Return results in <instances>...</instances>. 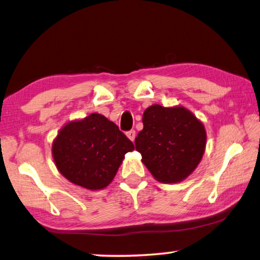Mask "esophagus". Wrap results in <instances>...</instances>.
I'll use <instances>...</instances> for the list:
<instances>
[{"instance_id": "obj_1", "label": "esophagus", "mask_w": 260, "mask_h": 260, "mask_svg": "<svg viewBox=\"0 0 260 260\" xmlns=\"http://www.w3.org/2000/svg\"><path fill=\"white\" fill-rule=\"evenodd\" d=\"M126 136H128V138H129L131 141H134L135 138H136V131H135V130H130V131L126 132Z\"/></svg>"}]
</instances>
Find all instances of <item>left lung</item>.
Listing matches in <instances>:
<instances>
[{"label":"left lung","instance_id":"obj_1","mask_svg":"<svg viewBox=\"0 0 260 260\" xmlns=\"http://www.w3.org/2000/svg\"><path fill=\"white\" fill-rule=\"evenodd\" d=\"M143 123L136 149L156 180L176 183L193 172L206 147V130L197 117L182 106L155 104L144 112Z\"/></svg>","mask_w":260,"mask_h":260}]
</instances>
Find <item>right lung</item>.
I'll return each mask as SVG.
<instances>
[{"mask_svg":"<svg viewBox=\"0 0 260 260\" xmlns=\"http://www.w3.org/2000/svg\"><path fill=\"white\" fill-rule=\"evenodd\" d=\"M135 149L114 122L92 113L67 123L52 145L54 161L70 182L89 190L109 185L124 155Z\"/></svg>","mask_w":260,"mask_h":260,"instance_id":"1","label":"right lung"}]
</instances>
